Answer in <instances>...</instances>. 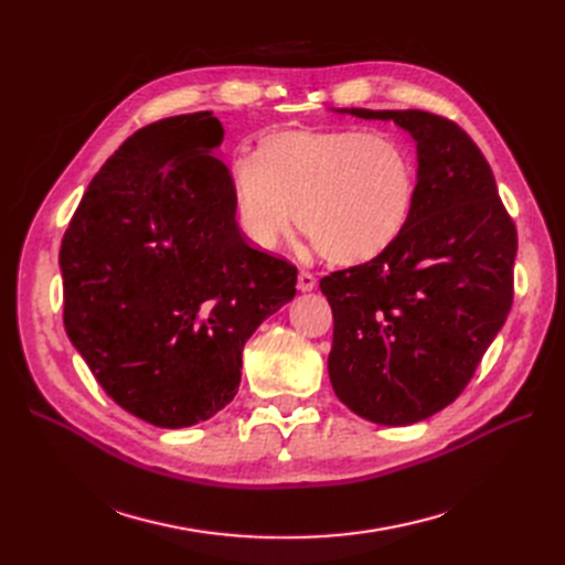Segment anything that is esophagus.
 Returning <instances> with one entry per match:
<instances>
[{
	"label": "esophagus",
	"instance_id": "obj_1",
	"mask_svg": "<svg viewBox=\"0 0 565 565\" xmlns=\"http://www.w3.org/2000/svg\"><path fill=\"white\" fill-rule=\"evenodd\" d=\"M297 287L301 292H309V289L316 287V276L309 270H299V278H297Z\"/></svg>",
	"mask_w": 565,
	"mask_h": 565
}]
</instances>
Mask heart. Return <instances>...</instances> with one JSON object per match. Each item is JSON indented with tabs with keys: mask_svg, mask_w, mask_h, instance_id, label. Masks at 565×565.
<instances>
[{
	"mask_svg": "<svg viewBox=\"0 0 565 565\" xmlns=\"http://www.w3.org/2000/svg\"><path fill=\"white\" fill-rule=\"evenodd\" d=\"M237 224L273 249L289 221L324 259L363 264L405 231L417 195L413 152L384 131L276 129L228 167Z\"/></svg>",
	"mask_w": 565,
	"mask_h": 565,
	"instance_id": "b5f03b06",
	"label": "heart"
}]
</instances>
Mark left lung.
I'll use <instances>...</instances> for the list:
<instances>
[{
    "label": "left lung",
    "instance_id": "left-lung-1",
    "mask_svg": "<svg viewBox=\"0 0 565 565\" xmlns=\"http://www.w3.org/2000/svg\"><path fill=\"white\" fill-rule=\"evenodd\" d=\"M417 141V195L398 241L320 280L334 316L330 382L358 417H431L471 382L514 301L516 226L471 136L426 110H365Z\"/></svg>",
    "mask_w": 565,
    "mask_h": 565
}]
</instances>
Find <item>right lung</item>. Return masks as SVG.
Masks as SVG:
<instances>
[{"mask_svg": "<svg viewBox=\"0 0 565 565\" xmlns=\"http://www.w3.org/2000/svg\"><path fill=\"white\" fill-rule=\"evenodd\" d=\"M221 141L210 110L134 131L61 243L67 337L119 407L164 429L235 398L245 341L297 295V266L237 226Z\"/></svg>", "mask_w": 565, "mask_h": 565, "instance_id": "right-lung-1", "label": "right lung"}]
</instances>
